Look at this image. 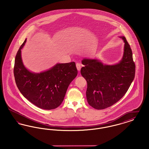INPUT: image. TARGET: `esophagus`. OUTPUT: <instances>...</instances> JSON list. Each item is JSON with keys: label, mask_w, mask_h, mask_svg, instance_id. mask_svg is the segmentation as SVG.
<instances>
[{"label": "esophagus", "mask_w": 149, "mask_h": 149, "mask_svg": "<svg viewBox=\"0 0 149 149\" xmlns=\"http://www.w3.org/2000/svg\"><path fill=\"white\" fill-rule=\"evenodd\" d=\"M76 66H77V70L78 71H80V69H81V65L79 64V63H77L76 64Z\"/></svg>", "instance_id": "obj_1"}]
</instances>
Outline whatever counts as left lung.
Returning <instances> with one entry per match:
<instances>
[{
	"label": "left lung",
	"instance_id": "1",
	"mask_svg": "<svg viewBox=\"0 0 149 149\" xmlns=\"http://www.w3.org/2000/svg\"><path fill=\"white\" fill-rule=\"evenodd\" d=\"M124 54L118 64L103 65L95 59L84 58V67L80 72L87 82L86 96L88 103L96 109L112 106L127 92L135 78V64L132 52L126 37Z\"/></svg>",
	"mask_w": 149,
	"mask_h": 149
}]
</instances>
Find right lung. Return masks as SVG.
<instances>
[{
  "instance_id": "obj_1",
  "label": "right lung",
  "mask_w": 149,
  "mask_h": 149,
  "mask_svg": "<svg viewBox=\"0 0 149 149\" xmlns=\"http://www.w3.org/2000/svg\"><path fill=\"white\" fill-rule=\"evenodd\" d=\"M22 43L15 56L14 75L15 83L22 95L30 102L40 108L54 109L61 105L66 91L78 74L74 62L57 64L47 71L33 73L23 65Z\"/></svg>"
}]
</instances>
